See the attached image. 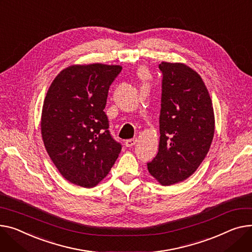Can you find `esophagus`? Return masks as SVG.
Here are the masks:
<instances>
[{
  "label": "esophagus",
  "mask_w": 252,
  "mask_h": 252,
  "mask_svg": "<svg viewBox=\"0 0 252 252\" xmlns=\"http://www.w3.org/2000/svg\"><path fill=\"white\" fill-rule=\"evenodd\" d=\"M136 143H137V139H129V140H126V147H132L133 145H136Z\"/></svg>",
  "instance_id": "34e87169"
}]
</instances>
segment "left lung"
<instances>
[{"instance_id":"1","label":"left lung","mask_w":252,"mask_h":252,"mask_svg":"<svg viewBox=\"0 0 252 252\" xmlns=\"http://www.w3.org/2000/svg\"><path fill=\"white\" fill-rule=\"evenodd\" d=\"M160 141L148 170L161 186L188 179L207 156L215 132L212 99L194 70L182 63L162 62Z\"/></svg>"}]
</instances>
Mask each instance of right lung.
I'll return each mask as SVG.
<instances>
[{"label": "right lung", "mask_w": 252, "mask_h": 252, "mask_svg": "<svg viewBox=\"0 0 252 252\" xmlns=\"http://www.w3.org/2000/svg\"><path fill=\"white\" fill-rule=\"evenodd\" d=\"M122 69L99 63L70 65L47 90L40 123L43 144L60 173L76 186H97L122 151L104 112L109 86Z\"/></svg>", "instance_id": "obj_1"}]
</instances>
